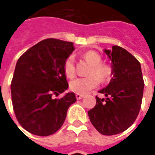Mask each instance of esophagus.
I'll list each match as a JSON object with an SVG mask.
<instances>
[{
  "instance_id": "obj_1",
  "label": "esophagus",
  "mask_w": 155,
  "mask_h": 155,
  "mask_svg": "<svg viewBox=\"0 0 155 155\" xmlns=\"http://www.w3.org/2000/svg\"><path fill=\"white\" fill-rule=\"evenodd\" d=\"M84 97V95H83V94H78V93L76 94V97H77L78 100H80V99L83 98Z\"/></svg>"
}]
</instances>
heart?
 I'll return each mask as SVG.
<instances>
[{"instance_id": "obj_1", "label": "heart", "mask_w": 155, "mask_h": 155, "mask_svg": "<svg viewBox=\"0 0 155 155\" xmlns=\"http://www.w3.org/2000/svg\"><path fill=\"white\" fill-rule=\"evenodd\" d=\"M84 58L91 67L89 71L90 76L85 78H77L70 83V89L78 94H85L97 88L99 84V79L107 80L111 75L112 70L110 65L102 64V58L96 51H87L84 54ZM64 71L68 78H72L75 75L74 57L69 56L64 63Z\"/></svg>"}]
</instances>
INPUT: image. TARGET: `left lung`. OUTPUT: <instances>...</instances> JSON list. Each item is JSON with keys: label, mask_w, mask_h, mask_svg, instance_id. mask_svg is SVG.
<instances>
[{"label": "left lung", "mask_w": 155, "mask_h": 155, "mask_svg": "<svg viewBox=\"0 0 155 155\" xmlns=\"http://www.w3.org/2000/svg\"><path fill=\"white\" fill-rule=\"evenodd\" d=\"M104 51L111 60L112 78L96 97V106L88 111L92 125L104 135L117 134L128 129L140 110L144 81L140 62L127 50L113 45Z\"/></svg>", "instance_id": "left-lung-1"}]
</instances>
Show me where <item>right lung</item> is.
<instances>
[{"label":"right lung","instance_id":"add662e5","mask_svg":"<svg viewBox=\"0 0 155 155\" xmlns=\"http://www.w3.org/2000/svg\"><path fill=\"white\" fill-rule=\"evenodd\" d=\"M74 50L72 42L44 39L16 63L11 84L12 103L19 123L31 134H54L62 127L70 105L77 101L73 92L53 97L68 89L63 67Z\"/></svg>","mask_w":155,"mask_h":155}]
</instances>
